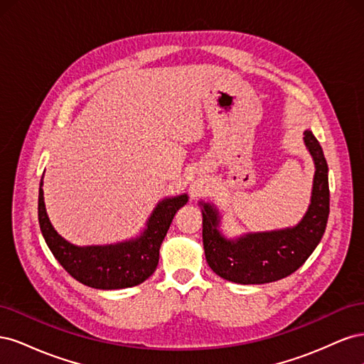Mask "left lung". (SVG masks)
I'll return each instance as SVG.
<instances>
[{"label":"left lung","instance_id":"1","mask_svg":"<svg viewBox=\"0 0 364 364\" xmlns=\"http://www.w3.org/2000/svg\"><path fill=\"white\" fill-rule=\"evenodd\" d=\"M304 142L314 162V178L310 205L297 225L228 238L220 229L217 206L199 202L206 262L220 278L245 285L279 281L299 269L321 243L329 214L328 164L311 130L304 132Z\"/></svg>","mask_w":364,"mask_h":364}]
</instances>
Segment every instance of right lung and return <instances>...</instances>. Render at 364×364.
I'll use <instances>...</instances> for the list:
<instances>
[{
	"instance_id": "right-lung-1",
	"label": "right lung",
	"mask_w": 364,
	"mask_h": 364,
	"mask_svg": "<svg viewBox=\"0 0 364 364\" xmlns=\"http://www.w3.org/2000/svg\"><path fill=\"white\" fill-rule=\"evenodd\" d=\"M43 179V176H42ZM43 181L39 185L38 217L42 235L60 266L74 279L98 290L135 287L150 278L159 262V249L174 214L188 202V194L165 197L153 209L141 234L114 245L75 246L53 228L46 202Z\"/></svg>"
}]
</instances>
